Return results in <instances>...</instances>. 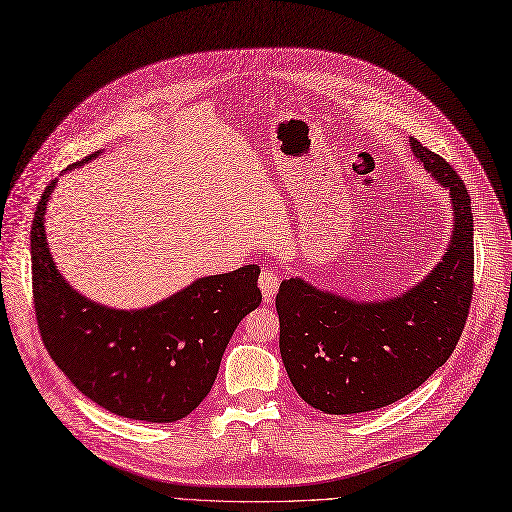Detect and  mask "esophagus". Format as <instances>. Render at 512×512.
Instances as JSON below:
<instances>
[{
	"mask_svg": "<svg viewBox=\"0 0 512 512\" xmlns=\"http://www.w3.org/2000/svg\"><path fill=\"white\" fill-rule=\"evenodd\" d=\"M278 287H280V276L272 270H263L259 276V289L263 293V299L270 301L276 295Z\"/></svg>",
	"mask_w": 512,
	"mask_h": 512,
	"instance_id": "34e87169",
	"label": "esophagus"
}]
</instances>
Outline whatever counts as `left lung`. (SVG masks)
Masks as SVG:
<instances>
[{"instance_id":"8db88e82","label":"left lung","mask_w":512,"mask_h":512,"mask_svg":"<svg viewBox=\"0 0 512 512\" xmlns=\"http://www.w3.org/2000/svg\"><path fill=\"white\" fill-rule=\"evenodd\" d=\"M411 151L449 189L453 234L434 270L388 301H363L320 291L306 280L280 285V356L297 394L331 415L373 411L420 388L456 350L475 278L470 194L439 154L418 139Z\"/></svg>"}]
</instances>
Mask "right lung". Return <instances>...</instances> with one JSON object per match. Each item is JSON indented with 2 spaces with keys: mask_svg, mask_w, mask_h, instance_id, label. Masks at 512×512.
<instances>
[{
  "mask_svg": "<svg viewBox=\"0 0 512 512\" xmlns=\"http://www.w3.org/2000/svg\"><path fill=\"white\" fill-rule=\"evenodd\" d=\"M54 185L44 189L31 227L33 304L48 354L111 413L156 424L185 418L211 392L234 329L261 304L259 266L198 278L143 310L101 306L69 287L48 251L44 215Z\"/></svg>",
  "mask_w": 512,
  "mask_h": 512,
  "instance_id": "add662e5",
  "label": "right lung"
}]
</instances>
